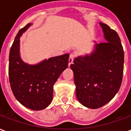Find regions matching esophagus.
<instances>
[{"label":"esophagus","instance_id":"obj_1","mask_svg":"<svg viewBox=\"0 0 131 131\" xmlns=\"http://www.w3.org/2000/svg\"><path fill=\"white\" fill-rule=\"evenodd\" d=\"M75 57H76V55H75V54H74V53L70 54V56H69V65H70L71 64H72Z\"/></svg>","mask_w":131,"mask_h":131}]
</instances>
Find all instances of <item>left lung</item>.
Masks as SVG:
<instances>
[{"label":"left lung","instance_id":"obj_1","mask_svg":"<svg viewBox=\"0 0 131 131\" xmlns=\"http://www.w3.org/2000/svg\"><path fill=\"white\" fill-rule=\"evenodd\" d=\"M100 25L107 41L97 44L90 56L76 58L70 66L77 98L91 109L104 106L115 96L124 74V52L120 38L107 24Z\"/></svg>","mask_w":131,"mask_h":131}]
</instances>
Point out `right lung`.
<instances>
[{"label":"right lung","mask_w":131,"mask_h":131,"mask_svg":"<svg viewBox=\"0 0 131 131\" xmlns=\"http://www.w3.org/2000/svg\"><path fill=\"white\" fill-rule=\"evenodd\" d=\"M31 24L19 31L10 48L8 74L15 98L33 110H41L50 104L53 85L67 68L69 54L51 57L36 65L24 63L19 57V38Z\"/></svg>","instance_id":"add662e5"}]
</instances>
